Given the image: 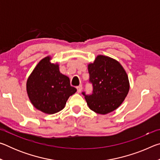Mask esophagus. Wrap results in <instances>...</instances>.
I'll return each instance as SVG.
<instances>
[{
	"label": "esophagus",
	"instance_id": "esophagus-1",
	"mask_svg": "<svg viewBox=\"0 0 160 160\" xmlns=\"http://www.w3.org/2000/svg\"><path fill=\"white\" fill-rule=\"evenodd\" d=\"M82 86L81 85H80L79 86L77 87V92L78 93H80L81 91H82Z\"/></svg>",
	"mask_w": 160,
	"mask_h": 160
}]
</instances>
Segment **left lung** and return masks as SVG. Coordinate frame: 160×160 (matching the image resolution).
Segmentation results:
<instances>
[{"instance_id": "8db88e82", "label": "left lung", "mask_w": 160, "mask_h": 160, "mask_svg": "<svg viewBox=\"0 0 160 160\" xmlns=\"http://www.w3.org/2000/svg\"><path fill=\"white\" fill-rule=\"evenodd\" d=\"M90 82L92 83L91 95H85L90 109L99 114H107L122 104L128 93V77L123 66L115 59L98 55L89 63Z\"/></svg>"}]
</instances>
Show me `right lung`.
I'll use <instances>...</instances> for the list:
<instances>
[{
  "label": "right lung",
  "instance_id": "1",
  "mask_svg": "<svg viewBox=\"0 0 160 160\" xmlns=\"http://www.w3.org/2000/svg\"><path fill=\"white\" fill-rule=\"evenodd\" d=\"M51 56L40 61L27 80V92L32 105L47 114L60 112L69 97L76 92L70 79L59 70V65L51 62Z\"/></svg>",
  "mask_w": 160,
  "mask_h": 160
}]
</instances>
